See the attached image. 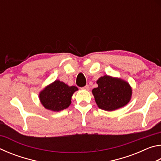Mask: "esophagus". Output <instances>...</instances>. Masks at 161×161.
<instances>
[{
	"label": "esophagus",
	"instance_id": "1",
	"mask_svg": "<svg viewBox=\"0 0 161 161\" xmlns=\"http://www.w3.org/2000/svg\"><path fill=\"white\" fill-rule=\"evenodd\" d=\"M83 89H84V90H87V91H88V90H89V85H86L85 86L83 87Z\"/></svg>",
	"mask_w": 161,
	"mask_h": 161
}]
</instances>
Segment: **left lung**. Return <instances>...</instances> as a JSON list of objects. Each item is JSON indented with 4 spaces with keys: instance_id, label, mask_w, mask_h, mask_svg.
Instances as JSON below:
<instances>
[{
    "instance_id": "8db88e82",
    "label": "left lung",
    "mask_w": 161,
    "mask_h": 161,
    "mask_svg": "<svg viewBox=\"0 0 161 161\" xmlns=\"http://www.w3.org/2000/svg\"><path fill=\"white\" fill-rule=\"evenodd\" d=\"M98 86L92 89L95 102L101 109L111 111L126 106L130 102L132 89L127 81L104 75L97 81Z\"/></svg>"
}]
</instances>
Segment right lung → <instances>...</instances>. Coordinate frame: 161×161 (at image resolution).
I'll use <instances>...</instances> for the list:
<instances>
[{
	"mask_svg": "<svg viewBox=\"0 0 161 161\" xmlns=\"http://www.w3.org/2000/svg\"><path fill=\"white\" fill-rule=\"evenodd\" d=\"M77 90V86H69L63 81L55 80L40 92L39 98L45 108L60 111L69 107L72 95Z\"/></svg>",
	"mask_w": 161,
	"mask_h": 161,
	"instance_id": "add662e5",
	"label": "right lung"
}]
</instances>
